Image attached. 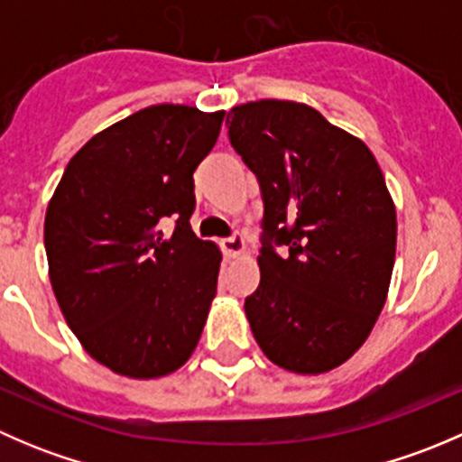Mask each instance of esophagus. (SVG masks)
Returning <instances> with one entry per match:
<instances>
[{"instance_id": "1", "label": "esophagus", "mask_w": 462, "mask_h": 462, "mask_svg": "<svg viewBox=\"0 0 462 462\" xmlns=\"http://www.w3.org/2000/svg\"><path fill=\"white\" fill-rule=\"evenodd\" d=\"M221 248L227 257H239V254L245 253V241L241 235L227 236V239L221 241Z\"/></svg>"}]
</instances>
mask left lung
<instances>
[{
  "label": "left lung",
  "instance_id": "left-lung-1",
  "mask_svg": "<svg viewBox=\"0 0 462 462\" xmlns=\"http://www.w3.org/2000/svg\"><path fill=\"white\" fill-rule=\"evenodd\" d=\"M226 125L263 194L250 328L273 365L328 374L366 342L389 295L398 221L384 176L360 138L304 102H245Z\"/></svg>",
  "mask_w": 462,
  "mask_h": 462
}]
</instances>
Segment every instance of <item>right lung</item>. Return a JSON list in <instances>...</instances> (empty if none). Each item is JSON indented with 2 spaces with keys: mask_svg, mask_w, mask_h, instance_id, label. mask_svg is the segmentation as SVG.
<instances>
[{
  "mask_svg": "<svg viewBox=\"0 0 462 462\" xmlns=\"http://www.w3.org/2000/svg\"><path fill=\"white\" fill-rule=\"evenodd\" d=\"M226 111L153 105L69 161L44 218L55 300L85 351L114 374H174L201 339L221 250L197 239L194 170ZM176 220L170 237L162 226Z\"/></svg>",
  "mask_w": 462,
  "mask_h": 462,
  "instance_id": "right-lung-1",
  "label": "right lung"
}]
</instances>
